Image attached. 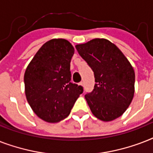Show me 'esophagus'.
<instances>
[{
	"label": "esophagus",
	"instance_id": "obj_1",
	"mask_svg": "<svg viewBox=\"0 0 153 153\" xmlns=\"http://www.w3.org/2000/svg\"><path fill=\"white\" fill-rule=\"evenodd\" d=\"M80 85H81V86H82V87H84V83H83V82H80Z\"/></svg>",
	"mask_w": 153,
	"mask_h": 153
}]
</instances>
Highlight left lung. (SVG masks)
Wrapping results in <instances>:
<instances>
[{"label": "left lung", "mask_w": 153, "mask_h": 153, "mask_svg": "<svg viewBox=\"0 0 153 153\" xmlns=\"http://www.w3.org/2000/svg\"><path fill=\"white\" fill-rule=\"evenodd\" d=\"M75 48L94 74V88L85 95L92 114L103 121L121 117L135 91V72L129 61L106 39H91Z\"/></svg>", "instance_id": "obj_1"}]
</instances>
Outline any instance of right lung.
<instances>
[{"instance_id":"right-lung-1","label":"right lung","mask_w":153,"mask_h":153,"mask_svg":"<svg viewBox=\"0 0 153 153\" xmlns=\"http://www.w3.org/2000/svg\"><path fill=\"white\" fill-rule=\"evenodd\" d=\"M74 47L64 39H52L39 49L27 65L24 77L26 98L35 114L56 123L71 113L82 86L71 82Z\"/></svg>"}]
</instances>
